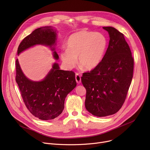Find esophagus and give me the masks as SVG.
I'll list each match as a JSON object with an SVG mask.
<instances>
[{"label":"esophagus","instance_id":"obj_1","mask_svg":"<svg viewBox=\"0 0 150 150\" xmlns=\"http://www.w3.org/2000/svg\"><path fill=\"white\" fill-rule=\"evenodd\" d=\"M75 80H76V81L78 84H80L81 82V75L79 74L76 73V75H75Z\"/></svg>","mask_w":150,"mask_h":150}]
</instances>
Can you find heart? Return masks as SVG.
Instances as JSON below:
<instances>
[{
  "label": "heart",
  "mask_w": 150,
  "mask_h": 150,
  "mask_svg": "<svg viewBox=\"0 0 150 150\" xmlns=\"http://www.w3.org/2000/svg\"><path fill=\"white\" fill-rule=\"evenodd\" d=\"M107 46V38L103 33L81 30L69 37L67 49L61 52L60 58L68 70L75 67L78 57V64L86 70H92L101 63Z\"/></svg>",
  "instance_id": "obj_1"
}]
</instances>
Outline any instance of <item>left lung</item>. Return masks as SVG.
Listing matches in <instances>:
<instances>
[{
  "mask_svg": "<svg viewBox=\"0 0 150 150\" xmlns=\"http://www.w3.org/2000/svg\"><path fill=\"white\" fill-rule=\"evenodd\" d=\"M103 28L110 38L105 54L96 69L81 77L86 89V109L97 117L119 111L127 98L134 69V59L123 34L112 27Z\"/></svg>",
  "mask_w": 150,
  "mask_h": 150,
  "instance_id": "8db88e82",
  "label": "left lung"
}]
</instances>
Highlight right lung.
Returning a JSON list of instances; mask_svg holds the SVG:
<instances>
[{
  "label": "right lung",
  "instance_id": "obj_1",
  "mask_svg": "<svg viewBox=\"0 0 150 150\" xmlns=\"http://www.w3.org/2000/svg\"><path fill=\"white\" fill-rule=\"evenodd\" d=\"M57 36V30L52 27L38 28L23 39L19 45L18 54L36 45H42L49 47L53 58L58 60L59 56L55 51ZM16 81L28 111L42 120H52L58 117L64 110L67 94L76 86L75 73L60 70L59 64L54 62L42 80L35 81L23 74L18 59L16 61Z\"/></svg>",
  "mask_w": 150,
  "mask_h": 150
}]
</instances>
